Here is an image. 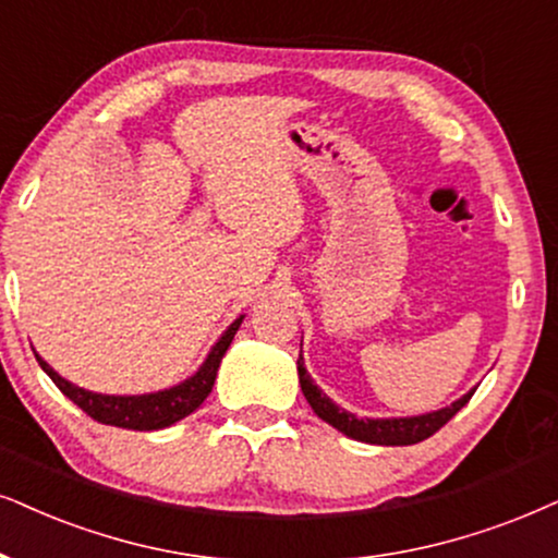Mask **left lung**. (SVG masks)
Listing matches in <instances>:
<instances>
[{
	"label": "left lung",
	"mask_w": 558,
	"mask_h": 558,
	"mask_svg": "<svg viewBox=\"0 0 558 558\" xmlns=\"http://www.w3.org/2000/svg\"><path fill=\"white\" fill-rule=\"evenodd\" d=\"M299 384L303 397L324 422H329L331 427L340 429L352 440L371 442V446H414V442L427 440L429 435H435L446 422L453 417L456 412H461L469 404V399L474 397V391L463 393L461 399L453 401L450 407L437 409V412L420 414V417H391V420H368V417H355V414L344 412L331 401L327 393H322L319 386L314 384L312 376L306 373L303 357L299 355Z\"/></svg>",
	"instance_id": "8db88e82"
}]
</instances>
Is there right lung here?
Wrapping results in <instances>:
<instances>
[{
  "mask_svg": "<svg viewBox=\"0 0 558 558\" xmlns=\"http://www.w3.org/2000/svg\"><path fill=\"white\" fill-rule=\"evenodd\" d=\"M244 316L231 324V327L223 331L221 340L214 344V350L208 352L206 363L197 368L195 376H190L182 384L172 386V389L157 391V393H141V397H110V393H95L87 389H80V386L69 384L66 378H61L51 365H48L44 357L35 352L40 368H44L56 386H59L63 397L74 401L82 412H87L92 420L102 422V425L112 427H125V429H138V433H146V429H161L174 425L187 414H193L197 407L206 401V397L214 389V380L218 373V365H221V357L227 355L231 340H234L239 324H242Z\"/></svg>",
  "mask_w": 558,
  "mask_h": 558,
  "instance_id": "right-lung-1",
  "label": "right lung"
}]
</instances>
